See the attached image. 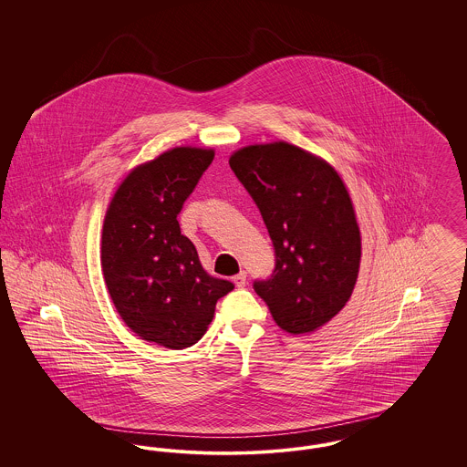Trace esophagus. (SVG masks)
I'll return each instance as SVG.
<instances>
[{"instance_id":"34e87169","label":"esophagus","mask_w":467,"mask_h":467,"mask_svg":"<svg viewBox=\"0 0 467 467\" xmlns=\"http://www.w3.org/2000/svg\"><path fill=\"white\" fill-rule=\"evenodd\" d=\"M233 282L236 287H244L246 284V271H240L236 276H233Z\"/></svg>"}]
</instances>
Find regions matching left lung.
I'll use <instances>...</instances> for the list:
<instances>
[{
	"mask_svg": "<svg viewBox=\"0 0 467 467\" xmlns=\"http://www.w3.org/2000/svg\"><path fill=\"white\" fill-rule=\"evenodd\" d=\"M229 166L255 201L276 265L254 289L278 327L311 334L348 303L360 266L354 202L333 166L287 141L246 145Z\"/></svg>",
	"mask_w": 467,
	"mask_h": 467,
	"instance_id": "obj_1",
	"label": "left lung"
}]
</instances>
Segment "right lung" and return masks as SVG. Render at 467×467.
<instances>
[{
    "label": "right lung",
    "instance_id": "1",
    "mask_svg": "<svg viewBox=\"0 0 467 467\" xmlns=\"http://www.w3.org/2000/svg\"><path fill=\"white\" fill-rule=\"evenodd\" d=\"M213 149L175 147L138 164L117 187L101 231V271L124 324L149 343L182 350L206 333L234 285L212 278L177 215Z\"/></svg>",
    "mask_w": 467,
    "mask_h": 467
}]
</instances>
